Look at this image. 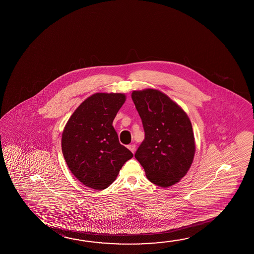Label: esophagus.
Returning <instances> with one entry per match:
<instances>
[{
	"instance_id": "obj_1",
	"label": "esophagus",
	"mask_w": 254,
	"mask_h": 254,
	"mask_svg": "<svg viewBox=\"0 0 254 254\" xmlns=\"http://www.w3.org/2000/svg\"><path fill=\"white\" fill-rule=\"evenodd\" d=\"M127 148L132 151V153H134V151H135V145L134 144H130V145L127 146Z\"/></svg>"
}]
</instances>
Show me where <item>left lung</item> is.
Returning a JSON list of instances; mask_svg holds the SVG:
<instances>
[{
  "instance_id": "left-lung-1",
  "label": "left lung",
  "mask_w": 254,
  "mask_h": 254,
  "mask_svg": "<svg viewBox=\"0 0 254 254\" xmlns=\"http://www.w3.org/2000/svg\"><path fill=\"white\" fill-rule=\"evenodd\" d=\"M132 99L145 132L134 157L150 182L173 186L186 175L195 156L191 122L178 104L157 89L135 90Z\"/></svg>"
}]
</instances>
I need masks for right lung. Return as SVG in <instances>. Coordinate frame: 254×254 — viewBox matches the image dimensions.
Wrapping results in <instances>:
<instances>
[{"label":"right lung","mask_w":254,"mask_h":254,"mask_svg":"<svg viewBox=\"0 0 254 254\" xmlns=\"http://www.w3.org/2000/svg\"><path fill=\"white\" fill-rule=\"evenodd\" d=\"M125 94L96 93L82 102L67 121L62 151L67 166L80 183L104 190L116 180L133 153L121 145L113 127Z\"/></svg>","instance_id":"add662e5"}]
</instances>
